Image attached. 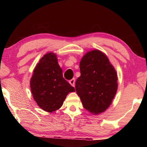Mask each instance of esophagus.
Here are the masks:
<instances>
[{"label":"esophagus","instance_id":"34e87169","mask_svg":"<svg viewBox=\"0 0 147 147\" xmlns=\"http://www.w3.org/2000/svg\"><path fill=\"white\" fill-rule=\"evenodd\" d=\"M69 83L71 84V85L73 86V87H74V86H75V79H74V78H73V79L70 80L69 81Z\"/></svg>","mask_w":147,"mask_h":147}]
</instances>
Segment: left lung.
<instances>
[{
  "mask_svg": "<svg viewBox=\"0 0 147 147\" xmlns=\"http://www.w3.org/2000/svg\"><path fill=\"white\" fill-rule=\"evenodd\" d=\"M81 76L76 90L86 110L99 114L110 106L118 88L117 74L106 54L95 49L85 54L80 63Z\"/></svg>",
  "mask_w": 147,
  "mask_h": 147,
  "instance_id": "left-lung-1",
  "label": "left lung"
}]
</instances>
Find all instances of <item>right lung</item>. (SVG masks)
Wrapping results in <instances>:
<instances>
[{"instance_id":"add662e5","label":"right lung","mask_w":147,"mask_h":147,"mask_svg":"<svg viewBox=\"0 0 147 147\" xmlns=\"http://www.w3.org/2000/svg\"><path fill=\"white\" fill-rule=\"evenodd\" d=\"M57 55L50 52L40 59L33 71L30 86L34 100L41 109L52 112L59 109L75 88L63 77Z\"/></svg>"}]
</instances>
